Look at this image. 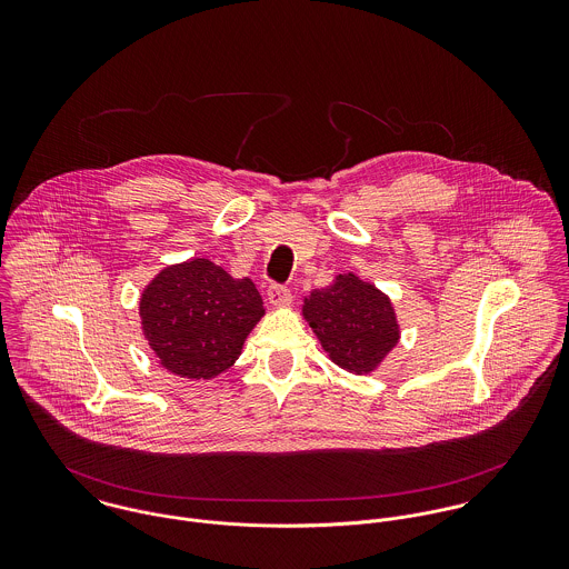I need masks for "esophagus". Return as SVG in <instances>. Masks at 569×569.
Returning a JSON list of instances; mask_svg holds the SVG:
<instances>
[{
  "label": "esophagus",
  "mask_w": 569,
  "mask_h": 569,
  "mask_svg": "<svg viewBox=\"0 0 569 569\" xmlns=\"http://www.w3.org/2000/svg\"><path fill=\"white\" fill-rule=\"evenodd\" d=\"M267 298H269V305L271 307H287L291 305V291L284 287V284H271L267 289Z\"/></svg>",
  "instance_id": "esophagus-1"
}]
</instances>
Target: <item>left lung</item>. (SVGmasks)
<instances>
[{"label":"left lung","instance_id":"1","mask_svg":"<svg viewBox=\"0 0 569 569\" xmlns=\"http://www.w3.org/2000/svg\"><path fill=\"white\" fill-rule=\"evenodd\" d=\"M302 316L328 357L355 375L372 372L401 335L390 298L355 273H339L330 287L311 291Z\"/></svg>","mask_w":569,"mask_h":569}]
</instances>
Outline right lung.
I'll use <instances>...</instances> for the list:
<instances>
[{
	"label": "right lung",
	"mask_w": 569,
	"mask_h": 569,
	"mask_svg": "<svg viewBox=\"0 0 569 569\" xmlns=\"http://www.w3.org/2000/svg\"><path fill=\"white\" fill-rule=\"evenodd\" d=\"M262 316L256 284L232 278L208 258L166 267L140 300L149 346L166 370L186 379H212L228 370Z\"/></svg>",
	"instance_id": "obj_1"
}]
</instances>
